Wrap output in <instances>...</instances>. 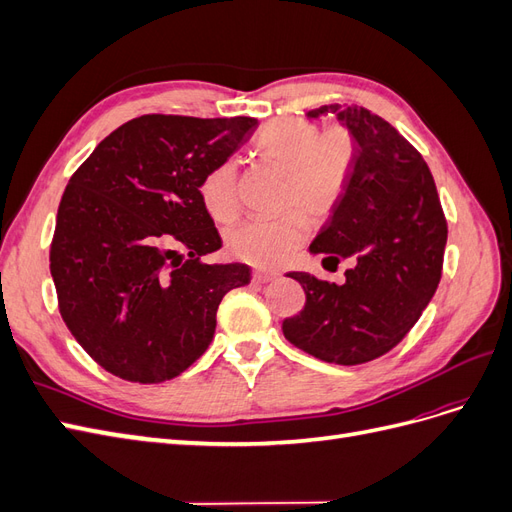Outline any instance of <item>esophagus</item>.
<instances>
[{
  "instance_id": "34e87169",
  "label": "esophagus",
  "mask_w": 512,
  "mask_h": 512,
  "mask_svg": "<svg viewBox=\"0 0 512 512\" xmlns=\"http://www.w3.org/2000/svg\"><path fill=\"white\" fill-rule=\"evenodd\" d=\"M277 273H271V271H254V275H252V280L256 282V284H269V282H275L277 280Z\"/></svg>"
}]
</instances>
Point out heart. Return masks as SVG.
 <instances>
[{"label":"heart","instance_id":"b5f03b06","mask_svg":"<svg viewBox=\"0 0 512 512\" xmlns=\"http://www.w3.org/2000/svg\"><path fill=\"white\" fill-rule=\"evenodd\" d=\"M354 136L344 126L322 132L303 119L271 121L254 143L256 158L286 175V207L324 220L342 200L354 162ZM200 200L213 220L232 222L239 213V173L235 162L213 166L200 181ZM309 224L302 213L282 220H252L235 228L228 250L256 267H277L301 250Z\"/></svg>","mask_w":512,"mask_h":512}]
</instances>
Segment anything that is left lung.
<instances>
[{"label": "left lung", "instance_id": "1", "mask_svg": "<svg viewBox=\"0 0 512 512\" xmlns=\"http://www.w3.org/2000/svg\"><path fill=\"white\" fill-rule=\"evenodd\" d=\"M354 136L346 192L309 245L324 260L354 258L344 284L292 271L305 307L286 318L292 346L324 363L361 365L395 348L421 318L442 277L446 220L429 166L389 121L363 106L327 104Z\"/></svg>", "mask_w": 512, "mask_h": 512}]
</instances>
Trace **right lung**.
I'll list each match as a JSON object with an SVG mask.
<instances>
[{"instance_id":"add662e5","label":"right lung","mask_w":512,"mask_h":512,"mask_svg":"<svg viewBox=\"0 0 512 512\" xmlns=\"http://www.w3.org/2000/svg\"><path fill=\"white\" fill-rule=\"evenodd\" d=\"M256 126L254 117L143 115L108 134L70 177L51 275L66 327L113 376H179L209 348L224 294L250 284L241 262L200 260L222 239L198 188Z\"/></svg>"}]
</instances>
